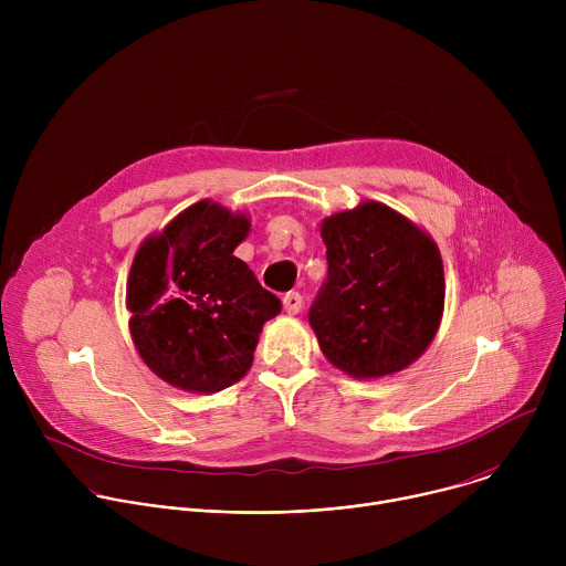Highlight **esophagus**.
<instances>
[{
  "label": "esophagus",
  "instance_id": "obj_1",
  "mask_svg": "<svg viewBox=\"0 0 566 566\" xmlns=\"http://www.w3.org/2000/svg\"><path fill=\"white\" fill-rule=\"evenodd\" d=\"M282 304H284V311L286 313H300L302 308V295L297 291H289L284 297H282Z\"/></svg>",
  "mask_w": 566,
  "mask_h": 566
}]
</instances>
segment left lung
<instances>
[{
    "label": "left lung",
    "instance_id": "left-lung-1",
    "mask_svg": "<svg viewBox=\"0 0 566 566\" xmlns=\"http://www.w3.org/2000/svg\"><path fill=\"white\" fill-rule=\"evenodd\" d=\"M319 232L329 271L308 325L322 354L354 378L406 369L428 349L443 313L437 244L376 201L325 219Z\"/></svg>",
    "mask_w": 566,
    "mask_h": 566
}]
</instances>
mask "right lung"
Instances as JSON below:
<instances>
[{"instance_id":"right-lung-1","label":"right lung","mask_w":566,"mask_h":566,"mask_svg":"<svg viewBox=\"0 0 566 566\" xmlns=\"http://www.w3.org/2000/svg\"><path fill=\"white\" fill-rule=\"evenodd\" d=\"M249 230L247 214L199 201L138 249L127 282L129 332L166 382L210 394L251 369L264 322L282 302L232 255Z\"/></svg>"}]
</instances>
